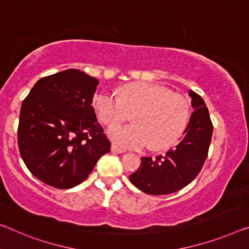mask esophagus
Returning a JSON list of instances; mask_svg holds the SVG:
<instances>
[{
    "label": "esophagus",
    "instance_id": "34e87169",
    "mask_svg": "<svg viewBox=\"0 0 249 249\" xmlns=\"http://www.w3.org/2000/svg\"><path fill=\"white\" fill-rule=\"evenodd\" d=\"M111 151L114 152V154H122V152H125L124 149L118 148L116 144H112V146H111Z\"/></svg>",
    "mask_w": 249,
    "mask_h": 249
}]
</instances>
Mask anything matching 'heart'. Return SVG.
Listing matches in <instances>:
<instances>
[{
    "mask_svg": "<svg viewBox=\"0 0 249 249\" xmlns=\"http://www.w3.org/2000/svg\"><path fill=\"white\" fill-rule=\"evenodd\" d=\"M93 106L105 124H116L133 114L135 124H112L107 135L122 148L163 150L173 146L188 124V99L151 83H133L121 89L120 98L110 92L94 97Z\"/></svg>",
    "mask_w": 249,
    "mask_h": 249,
    "instance_id": "b5f03b06",
    "label": "heart"
}]
</instances>
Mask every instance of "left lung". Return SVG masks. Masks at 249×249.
<instances>
[{
    "label": "left lung",
    "instance_id": "obj_1",
    "mask_svg": "<svg viewBox=\"0 0 249 249\" xmlns=\"http://www.w3.org/2000/svg\"><path fill=\"white\" fill-rule=\"evenodd\" d=\"M189 97L195 111L176 148L156 158L141 157L139 169L129 176L130 181L143 193H176L189 185L204 166L213 128L202 98L193 90H189Z\"/></svg>",
    "mask_w": 249,
    "mask_h": 249
}]
</instances>
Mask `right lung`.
Masks as SVG:
<instances>
[{
	"mask_svg": "<svg viewBox=\"0 0 249 249\" xmlns=\"http://www.w3.org/2000/svg\"><path fill=\"white\" fill-rule=\"evenodd\" d=\"M98 85L95 78L69 69L40 79L22 102L18 149L25 166L42 182L72 188L110 151L91 106Z\"/></svg>",
	"mask_w": 249,
	"mask_h": 249,
	"instance_id": "right-lung-1",
	"label": "right lung"
}]
</instances>
